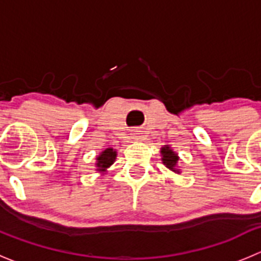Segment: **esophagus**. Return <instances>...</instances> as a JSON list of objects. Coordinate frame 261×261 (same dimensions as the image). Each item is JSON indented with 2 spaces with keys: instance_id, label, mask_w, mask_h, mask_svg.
<instances>
[{
  "instance_id": "esophagus-1",
  "label": "esophagus",
  "mask_w": 261,
  "mask_h": 261,
  "mask_svg": "<svg viewBox=\"0 0 261 261\" xmlns=\"http://www.w3.org/2000/svg\"><path fill=\"white\" fill-rule=\"evenodd\" d=\"M142 131H139V130H135L133 133V139L134 140H142Z\"/></svg>"
}]
</instances>
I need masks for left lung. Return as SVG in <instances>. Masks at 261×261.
I'll return each mask as SVG.
<instances>
[{"instance_id":"left-lung-1","label":"left lung","mask_w":261,"mask_h":261,"mask_svg":"<svg viewBox=\"0 0 261 261\" xmlns=\"http://www.w3.org/2000/svg\"><path fill=\"white\" fill-rule=\"evenodd\" d=\"M161 160L162 164L170 170V171L175 172V174H180L181 170L179 167V154L172 149L170 145H164L161 147Z\"/></svg>"}]
</instances>
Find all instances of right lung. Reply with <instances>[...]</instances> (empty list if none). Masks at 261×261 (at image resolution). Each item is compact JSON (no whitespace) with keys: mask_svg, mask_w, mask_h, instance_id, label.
Listing matches in <instances>:
<instances>
[{"mask_svg":"<svg viewBox=\"0 0 261 261\" xmlns=\"http://www.w3.org/2000/svg\"><path fill=\"white\" fill-rule=\"evenodd\" d=\"M117 158V150L113 148H106L96 155L95 162V171L100 172L101 176L108 172V169L114 164Z\"/></svg>","mask_w":261,"mask_h":261,"instance_id":"1","label":"right lung"}]
</instances>
